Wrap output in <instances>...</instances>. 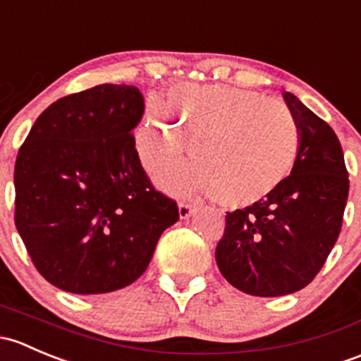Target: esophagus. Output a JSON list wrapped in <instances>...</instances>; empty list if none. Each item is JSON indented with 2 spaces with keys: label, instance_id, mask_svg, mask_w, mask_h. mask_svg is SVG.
I'll return each mask as SVG.
<instances>
[{
  "label": "esophagus",
  "instance_id": "esophagus-1",
  "mask_svg": "<svg viewBox=\"0 0 361 361\" xmlns=\"http://www.w3.org/2000/svg\"><path fill=\"white\" fill-rule=\"evenodd\" d=\"M192 210H195V205H192V203L179 202V215H180V219L191 217Z\"/></svg>",
  "mask_w": 361,
  "mask_h": 361
}]
</instances>
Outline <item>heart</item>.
Listing matches in <instances>:
<instances>
[{
    "label": "heart",
    "instance_id": "b5f03b06",
    "mask_svg": "<svg viewBox=\"0 0 361 361\" xmlns=\"http://www.w3.org/2000/svg\"><path fill=\"white\" fill-rule=\"evenodd\" d=\"M166 107L147 104L137 130L146 165L177 158L196 140L191 166H166L158 179L173 192H208L226 207H248L276 191L295 166L300 130L287 106L228 85L182 83L170 88Z\"/></svg>",
    "mask_w": 361,
    "mask_h": 361
}]
</instances>
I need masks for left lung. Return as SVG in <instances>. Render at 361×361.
Listing matches in <instances>:
<instances>
[{
	"mask_svg": "<svg viewBox=\"0 0 361 361\" xmlns=\"http://www.w3.org/2000/svg\"><path fill=\"white\" fill-rule=\"evenodd\" d=\"M283 97L300 130L295 166L267 198L228 212L215 248L222 276L257 297L287 295L314 280L339 238L349 191L332 126L290 92Z\"/></svg>",
	"mask_w": 361,
	"mask_h": 361,
	"instance_id": "8db88e82",
	"label": "left lung"
}]
</instances>
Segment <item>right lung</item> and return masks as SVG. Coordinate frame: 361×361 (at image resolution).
I'll use <instances>...</instances> for the list:
<instances>
[{"label":"right lung","mask_w":361,"mask_h":361,"mask_svg":"<svg viewBox=\"0 0 361 361\" xmlns=\"http://www.w3.org/2000/svg\"><path fill=\"white\" fill-rule=\"evenodd\" d=\"M142 94L99 85L39 114L15 161V226L47 281L106 293L146 271L179 207L140 165L133 128Z\"/></svg>","instance_id":"right-lung-1"}]
</instances>
